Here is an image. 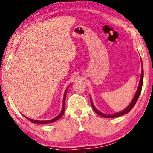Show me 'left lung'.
I'll return each mask as SVG.
<instances>
[{
  "label": "left lung",
  "instance_id": "obj_1",
  "mask_svg": "<svg viewBox=\"0 0 153 153\" xmlns=\"http://www.w3.org/2000/svg\"><path fill=\"white\" fill-rule=\"evenodd\" d=\"M141 64H143V62H142V60H141ZM142 66H143V64H142ZM143 76H144V71H143V68H142V71H141L140 82H139V85H138V89L136 92V94L134 95V98L132 99V101H131V103H130V105H128L125 109H124V110L120 111V112H118V113H116V114H112V115H107V114H103L95 108V107L94 106V105H93V101L91 100V97H90L91 103V105H92V108H93V110H94L95 113L97 114L99 116H100L103 117H116L123 116V115H124L126 114H128V112H129L131 110V109H132L134 108V106L135 105L136 101H137L139 96H140V94L141 93V90H142V87H143Z\"/></svg>",
  "mask_w": 153,
  "mask_h": 153
}]
</instances>
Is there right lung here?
<instances>
[{
	"label": "right lung",
	"mask_w": 153,
	"mask_h": 153,
	"mask_svg": "<svg viewBox=\"0 0 153 153\" xmlns=\"http://www.w3.org/2000/svg\"><path fill=\"white\" fill-rule=\"evenodd\" d=\"M68 88H67V89L65 91V93H64V98H63V105H62V109L61 112L60 113V114L58 115V116H56L54 118H53L52 120H45V121H39V120H33V119H31V118H29V117L25 116L27 119L29 121L31 122L32 123H34V124H50V123H52L53 122H56V120H58V119H60V117L62 116V115L64 113V103H65V98H66V93H67V90H68Z\"/></svg>",
	"instance_id": "right-lung-1"
}]
</instances>
